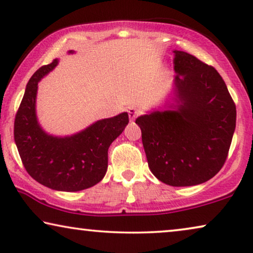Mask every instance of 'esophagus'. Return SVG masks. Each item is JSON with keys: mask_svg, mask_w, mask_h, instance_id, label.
Returning a JSON list of instances; mask_svg holds the SVG:
<instances>
[{"mask_svg": "<svg viewBox=\"0 0 253 253\" xmlns=\"http://www.w3.org/2000/svg\"><path fill=\"white\" fill-rule=\"evenodd\" d=\"M127 113H129V117H130L131 121H133L138 115H139V110L133 108V107H130V108L127 109Z\"/></svg>", "mask_w": 253, "mask_h": 253, "instance_id": "1", "label": "esophagus"}]
</instances>
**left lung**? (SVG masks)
<instances>
[{
	"instance_id": "1",
	"label": "left lung",
	"mask_w": 253,
	"mask_h": 253,
	"mask_svg": "<svg viewBox=\"0 0 253 253\" xmlns=\"http://www.w3.org/2000/svg\"><path fill=\"white\" fill-rule=\"evenodd\" d=\"M174 55L175 103L136 123L155 177L171 186H191L209 181L226 162L236 106L215 69L185 51Z\"/></svg>"
}]
</instances>
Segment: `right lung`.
<instances>
[{"label":"right lung","mask_w":253,"mask_h":253,"mask_svg":"<svg viewBox=\"0 0 253 253\" xmlns=\"http://www.w3.org/2000/svg\"><path fill=\"white\" fill-rule=\"evenodd\" d=\"M69 53H74L70 50ZM57 58L34 72L15 119V143L32 178L57 191H81L95 185L106 175L108 148L129 123L127 113L95 123L72 136L48 134L38 122V83L53 70Z\"/></svg>","instance_id":"1"}]
</instances>
